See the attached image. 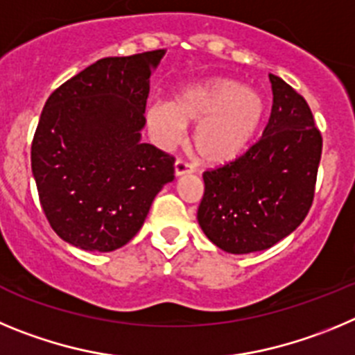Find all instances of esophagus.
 Masks as SVG:
<instances>
[{
  "label": "esophagus",
  "mask_w": 355,
  "mask_h": 355,
  "mask_svg": "<svg viewBox=\"0 0 355 355\" xmlns=\"http://www.w3.org/2000/svg\"><path fill=\"white\" fill-rule=\"evenodd\" d=\"M189 173H193V166L187 161H184V159H177V162H175V175H177V177H182V175Z\"/></svg>",
  "instance_id": "34e87169"
}]
</instances>
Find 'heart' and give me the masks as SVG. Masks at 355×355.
<instances>
[{
	"label": "heart",
	"instance_id": "obj_1",
	"mask_svg": "<svg viewBox=\"0 0 355 355\" xmlns=\"http://www.w3.org/2000/svg\"><path fill=\"white\" fill-rule=\"evenodd\" d=\"M265 114V102L253 88L228 78H212L187 85L171 102H152L145 122L161 146L178 145L185 127L196 125L194 148L210 164H226L241 157L253 143Z\"/></svg>",
	"mask_w": 355,
	"mask_h": 355
}]
</instances>
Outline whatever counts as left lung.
Masks as SVG:
<instances>
[{
  "instance_id": "8db88e82",
  "label": "left lung",
  "mask_w": 355,
  "mask_h": 355,
  "mask_svg": "<svg viewBox=\"0 0 355 355\" xmlns=\"http://www.w3.org/2000/svg\"><path fill=\"white\" fill-rule=\"evenodd\" d=\"M272 110L261 138L245 154L203 173L198 223L226 253L272 248L311 209L322 155V134L302 95L277 76Z\"/></svg>"
}]
</instances>
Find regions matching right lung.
Here are the masks:
<instances>
[{"mask_svg": "<svg viewBox=\"0 0 355 355\" xmlns=\"http://www.w3.org/2000/svg\"><path fill=\"white\" fill-rule=\"evenodd\" d=\"M164 54L102 58L47 98L31 171L51 228L76 248L125 245L173 180L175 157L141 141L150 76Z\"/></svg>", "mask_w": 355, "mask_h": 355, "instance_id": "obj_1", "label": "right lung"}]
</instances>
